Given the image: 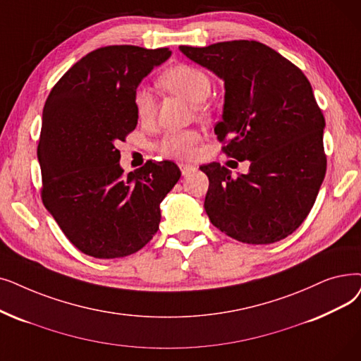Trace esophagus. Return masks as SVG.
Here are the masks:
<instances>
[{
	"label": "esophagus",
	"mask_w": 361,
	"mask_h": 361,
	"mask_svg": "<svg viewBox=\"0 0 361 361\" xmlns=\"http://www.w3.org/2000/svg\"><path fill=\"white\" fill-rule=\"evenodd\" d=\"M180 169H181L183 176H187V174H190V172L196 171V166L190 165V164H180Z\"/></svg>",
	"instance_id": "obj_1"
}]
</instances>
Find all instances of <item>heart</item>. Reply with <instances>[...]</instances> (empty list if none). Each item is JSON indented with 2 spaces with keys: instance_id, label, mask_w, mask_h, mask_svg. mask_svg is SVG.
<instances>
[{
  "instance_id": "heart-1",
  "label": "heart",
  "mask_w": 361,
  "mask_h": 361,
  "mask_svg": "<svg viewBox=\"0 0 361 361\" xmlns=\"http://www.w3.org/2000/svg\"><path fill=\"white\" fill-rule=\"evenodd\" d=\"M159 84L165 90L178 94V96L195 104L205 102L212 90L209 76L202 69L190 65H177L166 69L159 78ZM134 106L137 116L142 122H150L154 118L156 99L149 90H137L134 96ZM199 142L200 134L195 130L171 131L164 135L159 149L169 158L187 159L195 154Z\"/></svg>"
}]
</instances>
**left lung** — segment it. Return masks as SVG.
<instances>
[{"instance_id":"8db88e82","label":"left lung","mask_w":361,"mask_h":361,"mask_svg":"<svg viewBox=\"0 0 361 361\" xmlns=\"http://www.w3.org/2000/svg\"><path fill=\"white\" fill-rule=\"evenodd\" d=\"M180 51L224 81L223 119L215 125L223 152L249 161L238 178L211 162L205 211L211 223L243 243L269 245L288 238L314 205L326 174L324 118L301 69L257 41Z\"/></svg>"}]
</instances>
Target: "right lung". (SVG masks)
<instances>
[{
	"instance_id": "obj_1",
	"label": "right lung",
	"mask_w": 361,
	"mask_h": 361,
	"mask_svg": "<svg viewBox=\"0 0 361 361\" xmlns=\"http://www.w3.org/2000/svg\"><path fill=\"white\" fill-rule=\"evenodd\" d=\"M169 56L168 49L103 47L76 61L45 102L37 152L42 202L85 255L112 259L142 249L181 177L171 161H147L125 177L116 147L137 125V87Z\"/></svg>"
}]
</instances>
